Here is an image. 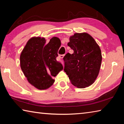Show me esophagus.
Masks as SVG:
<instances>
[{
	"instance_id": "obj_1",
	"label": "esophagus",
	"mask_w": 124,
	"mask_h": 124,
	"mask_svg": "<svg viewBox=\"0 0 124 124\" xmlns=\"http://www.w3.org/2000/svg\"><path fill=\"white\" fill-rule=\"evenodd\" d=\"M64 54H60V55H59V57L60 58H63V57H64ZM61 62H62V64L63 65V62L62 61H61Z\"/></svg>"
}]
</instances>
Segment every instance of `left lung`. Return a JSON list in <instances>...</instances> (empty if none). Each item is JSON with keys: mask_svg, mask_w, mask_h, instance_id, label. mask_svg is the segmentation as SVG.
Returning a JSON list of instances; mask_svg holds the SVG:
<instances>
[{"mask_svg": "<svg viewBox=\"0 0 124 124\" xmlns=\"http://www.w3.org/2000/svg\"><path fill=\"white\" fill-rule=\"evenodd\" d=\"M68 46L73 50L63 57L64 70L72 84L85 88L95 82L100 72L102 54L100 46L86 33H75L70 38Z\"/></svg>", "mask_w": 124, "mask_h": 124, "instance_id": "1", "label": "left lung"}]
</instances>
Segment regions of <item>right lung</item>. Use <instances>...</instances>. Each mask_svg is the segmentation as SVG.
<instances>
[{"label":"right lung","mask_w":124,"mask_h":124,"mask_svg":"<svg viewBox=\"0 0 124 124\" xmlns=\"http://www.w3.org/2000/svg\"><path fill=\"white\" fill-rule=\"evenodd\" d=\"M61 45L57 37L46 44L44 38L33 37L27 42L20 56V66L28 82L39 90H45L54 82L56 77L63 70L56 60Z\"/></svg>","instance_id":"right-lung-1"}]
</instances>
